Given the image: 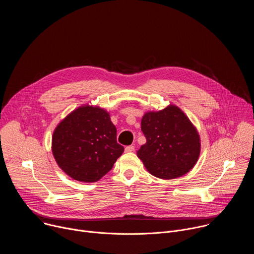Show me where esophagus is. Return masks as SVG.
Here are the masks:
<instances>
[{"label":"esophagus","instance_id":"1","mask_svg":"<svg viewBox=\"0 0 254 254\" xmlns=\"http://www.w3.org/2000/svg\"><path fill=\"white\" fill-rule=\"evenodd\" d=\"M125 151H126L127 153H131V152H133V151H134V146H132V144H130V146L126 147Z\"/></svg>","mask_w":254,"mask_h":254}]
</instances>
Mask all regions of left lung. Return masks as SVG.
<instances>
[{"mask_svg": "<svg viewBox=\"0 0 254 254\" xmlns=\"http://www.w3.org/2000/svg\"><path fill=\"white\" fill-rule=\"evenodd\" d=\"M140 125L147 142L136 154L153 176L170 180L193 169L201 151L200 135L178 106L148 112Z\"/></svg>", "mask_w": 254, "mask_h": 254, "instance_id": "obj_1", "label": "left lung"}]
</instances>
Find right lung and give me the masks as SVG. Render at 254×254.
<instances>
[{
  "label": "right lung",
  "mask_w": 254,
  "mask_h": 254,
  "mask_svg": "<svg viewBox=\"0 0 254 254\" xmlns=\"http://www.w3.org/2000/svg\"><path fill=\"white\" fill-rule=\"evenodd\" d=\"M124 151L110 114L99 106L77 107L58 124L52 135L56 163L79 182L94 183L101 179Z\"/></svg>",
  "instance_id": "right-lung-1"
}]
</instances>
